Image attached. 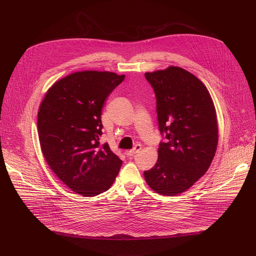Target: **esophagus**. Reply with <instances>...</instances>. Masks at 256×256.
Listing matches in <instances>:
<instances>
[{
  "instance_id": "34e87169",
  "label": "esophagus",
  "mask_w": 256,
  "mask_h": 256,
  "mask_svg": "<svg viewBox=\"0 0 256 256\" xmlns=\"http://www.w3.org/2000/svg\"><path fill=\"white\" fill-rule=\"evenodd\" d=\"M140 150H141V146H140V144H137V146H135L134 148L128 150V152H126V154H128V156H134L135 154L139 152Z\"/></svg>"
}]
</instances>
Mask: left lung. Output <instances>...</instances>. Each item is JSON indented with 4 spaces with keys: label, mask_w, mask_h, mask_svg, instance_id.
<instances>
[{
    "label": "left lung",
    "mask_w": 256,
    "mask_h": 256,
    "mask_svg": "<svg viewBox=\"0 0 256 256\" xmlns=\"http://www.w3.org/2000/svg\"><path fill=\"white\" fill-rule=\"evenodd\" d=\"M146 78L154 88L159 130L166 136L144 179L154 192L174 196L190 190L212 162L218 141L216 110L206 86L180 66L146 72Z\"/></svg>",
    "instance_id": "obj_1"
}]
</instances>
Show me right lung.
Returning a JSON list of instances; mask_svg holds the SVG:
<instances>
[{
    "label": "right lung",
    "mask_w": 256,
    "mask_h": 256,
    "mask_svg": "<svg viewBox=\"0 0 256 256\" xmlns=\"http://www.w3.org/2000/svg\"><path fill=\"white\" fill-rule=\"evenodd\" d=\"M126 75L74 72L55 82L38 113L40 148L50 168L70 190L94 196L112 186L122 161L99 143L106 98Z\"/></svg>",
    "instance_id": "right-lung-1"
}]
</instances>
